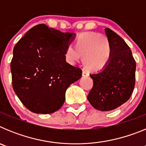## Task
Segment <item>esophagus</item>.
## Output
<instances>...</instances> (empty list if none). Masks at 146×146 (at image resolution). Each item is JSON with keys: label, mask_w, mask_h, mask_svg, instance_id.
Here are the masks:
<instances>
[{"label": "esophagus", "mask_w": 146, "mask_h": 146, "mask_svg": "<svg viewBox=\"0 0 146 146\" xmlns=\"http://www.w3.org/2000/svg\"><path fill=\"white\" fill-rule=\"evenodd\" d=\"M88 75H89L88 72L86 70H85V69H83V70H82V76H83V77H87V76Z\"/></svg>", "instance_id": "34e87169"}]
</instances>
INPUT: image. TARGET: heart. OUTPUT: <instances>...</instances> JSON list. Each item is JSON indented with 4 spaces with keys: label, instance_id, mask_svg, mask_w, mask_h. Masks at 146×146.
I'll list each match as a JSON object with an SVG mask.
<instances>
[{
    "label": "heart",
    "instance_id": "heart-1",
    "mask_svg": "<svg viewBox=\"0 0 146 146\" xmlns=\"http://www.w3.org/2000/svg\"><path fill=\"white\" fill-rule=\"evenodd\" d=\"M67 46L65 58L71 64H75L82 55V62L89 70L98 72L109 64L112 58V46L106 36L96 33L80 35L75 44Z\"/></svg>",
    "mask_w": 146,
    "mask_h": 146
}]
</instances>
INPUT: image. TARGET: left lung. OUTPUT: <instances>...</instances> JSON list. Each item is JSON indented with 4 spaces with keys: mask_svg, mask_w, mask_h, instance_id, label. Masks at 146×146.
<instances>
[{
    "mask_svg": "<svg viewBox=\"0 0 146 146\" xmlns=\"http://www.w3.org/2000/svg\"><path fill=\"white\" fill-rule=\"evenodd\" d=\"M112 46V58L104 69L90 74L94 81L88 100L95 109L110 111L128 101L135 84L136 62L124 40L105 28Z\"/></svg>",
    "mask_w": 146,
    "mask_h": 146,
    "instance_id": "8db88e82",
    "label": "left lung"
}]
</instances>
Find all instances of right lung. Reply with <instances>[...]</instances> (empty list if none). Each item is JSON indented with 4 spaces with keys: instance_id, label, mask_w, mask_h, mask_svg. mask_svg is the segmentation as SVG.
<instances>
[{
    "instance_id": "right-lung-1",
    "label": "right lung",
    "mask_w": 146,
    "mask_h": 146,
    "mask_svg": "<svg viewBox=\"0 0 146 146\" xmlns=\"http://www.w3.org/2000/svg\"><path fill=\"white\" fill-rule=\"evenodd\" d=\"M74 33H63L44 24L33 27L16 44L11 62L17 96L35 113H52L65 102V93L81 78L82 70L66 61Z\"/></svg>"
}]
</instances>
